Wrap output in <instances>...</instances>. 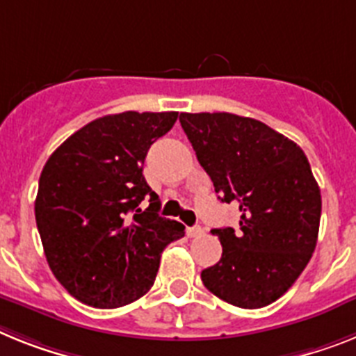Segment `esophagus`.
<instances>
[{"label":"esophagus","instance_id":"34e87169","mask_svg":"<svg viewBox=\"0 0 356 356\" xmlns=\"http://www.w3.org/2000/svg\"><path fill=\"white\" fill-rule=\"evenodd\" d=\"M186 234L188 237H201L204 234V229L201 226H192V228H186Z\"/></svg>","mask_w":356,"mask_h":356}]
</instances>
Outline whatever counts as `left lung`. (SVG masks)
<instances>
[{
  "instance_id": "left-lung-1",
  "label": "left lung",
  "mask_w": 356,
  "mask_h": 356,
  "mask_svg": "<svg viewBox=\"0 0 356 356\" xmlns=\"http://www.w3.org/2000/svg\"><path fill=\"white\" fill-rule=\"evenodd\" d=\"M179 121L215 193L241 211L238 229H211L222 257L202 270V284L237 307L275 302L302 273L318 237L321 188L306 154L252 118L201 112Z\"/></svg>"
}]
</instances>
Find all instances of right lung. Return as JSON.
Wrapping results in <instances>:
<instances>
[{
  "label": "right lung",
  "mask_w": 356,
  "mask_h": 356,
  "mask_svg": "<svg viewBox=\"0 0 356 356\" xmlns=\"http://www.w3.org/2000/svg\"><path fill=\"white\" fill-rule=\"evenodd\" d=\"M177 112H122L95 119L49 157L35 197V224L56 279L79 302L110 309L154 286L161 253L184 226L159 217L143 175L145 157ZM148 198L151 206L138 204Z\"/></svg>",
  "instance_id": "add662e5"
}]
</instances>
